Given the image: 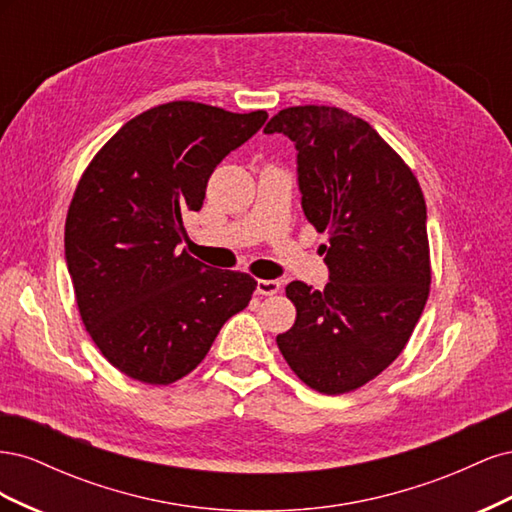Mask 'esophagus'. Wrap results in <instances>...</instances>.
Returning <instances> with one entry per match:
<instances>
[{"instance_id":"1","label":"esophagus","mask_w":512,"mask_h":512,"mask_svg":"<svg viewBox=\"0 0 512 512\" xmlns=\"http://www.w3.org/2000/svg\"><path fill=\"white\" fill-rule=\"evenodd\" d=\"M282 284L277 280H256V294H262V297H271V294L280 292Z\"/></svg>"}]
</instances>
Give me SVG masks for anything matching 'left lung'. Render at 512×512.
<instances>
[{
	"label": "left lung",
	"mask_w": 512,
	"mask_h": 512,
	"mask_svg": "<svg viewBox=\"0 0 512 512\" xmlns=\"http://www.w3.org/2000/svg\"><path fill=\"white\" fill-rule=\"evenodd\" d=\"M275 132L297 147L305 218L329 235V284L286 286L297 320L277 346L309 389L342 395L389 367L423 314L431 284L425 198L408 164L342 108H284L265 128Z\"/></svg>",
	"instance_id": "left-lung-1"
}]
</instances>
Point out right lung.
I'll return each instance as SVG.
<instances>
[{
	"mask_svg": "<svg viewBox=\"0 0 512 512\" xmlns=\"http://www.w3.org/2000/svg\"><path fill=\"white\" fill-rule=\"evenodd\" d=\"M265 111L168 102L130 119L91 160L66 218L76 305L104 359L145 384H170L205 359L224 322L247 307L252 275L179 252L183 213L252 138Z\"/></svg>",
	"mask_w": 512,
	"mask_h": 512,
	"instance_id": "right-lung-1",
	"label": "right lung"
}]
</instances>
